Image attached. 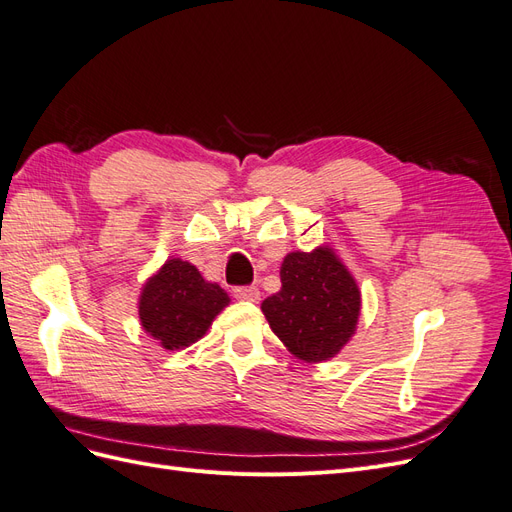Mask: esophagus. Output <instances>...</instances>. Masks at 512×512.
<instances>
[{
    "mask_svg": "<svg viewBox=\"0 0 512 512\" xmlns=\"http://www.w3.org/2000/svg\"><path fill=\"white\" fill-rule=\"evenodd\" d=\"M232 294H235V299H239V301L256 303L260 299V292L256 286H237L235 290H232Z\"/></svg>",
    "mask_w": 512,
    "mask_h": 512,
    "instance_id": "34e87169",
    "label": "esophagus"
}]
</instances>
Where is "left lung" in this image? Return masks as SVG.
<instances>
[{
  "instance_id": "8db88e82",
  "label": "left lung",
  "mask_w": 512,
  "mask_h": 512,
  "mask_svg": "<svg viewBox=\"0 0 512 512\" xmlns=\"http://www.w3.org/2000/svg\"><path fill=\"white\" fill-rule=\"evenodd\" d=\"M282 288L262 301L273 333L301 361H327L346 346L361 312V292L329 247L292 252L280 271Z\"/></svg>"
}]
</instances>
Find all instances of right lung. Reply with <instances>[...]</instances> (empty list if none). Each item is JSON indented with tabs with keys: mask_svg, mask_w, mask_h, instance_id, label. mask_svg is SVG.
Here are the masks:
<instances>
[{
	"mask_svg": "<svg viewBox=\"0 0 512 512\" xmlns=\"http://www.w3.org/2000/svg\"><path fill=\"white\" fill-rule=\"evenodd\" d=\"M228 301V294L205 282L194 265L173 258L145 284L138 316L153 339L177 350L203 337Z\"/></svg>",
	"mask_w": 512,
	"mask_h": 512,
	"instance_id": "obj_1",
	"label": "right lung"
}]
</instances>
